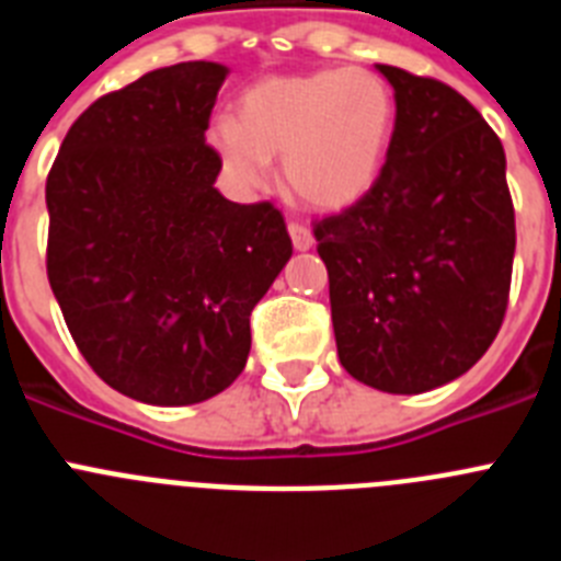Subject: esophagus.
<instances>
[{
  "instance_id": "obj_1",
  "label": "esophagus",
  "mask_w": 561,
  "mask_h": 561,
  "mask_svg": "<svg viewBox=\"0 0 561 561\" xmlns=\"http://www.w3.org/2000/svg\"><path fill=\"white\" fill-rule=\"evenodd\" d=\"M289 236H291V244H295V250H309V247L314 244V236H311V230L304 225V221L291 219Z\"/></svg>"
}]
</instances>
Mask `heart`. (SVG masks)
<instances>
[{
    "mask_svg": "<svg viewBox=\"0 0 561 561\" xmlns=\"http://www.w3.org/2000/svg\"><path fill=\"white\" fill-rule=\"evenodd\" d=\"M393 117V92L370 69H311L247 89L238 123L216 121L207 142L247 187L264 185L270 157L284 153V176L297 199L336 210L379 176Z\"/></svg>",
    "mask_w": 561,
    "mask_h": 561,
    "instance_id": "1",
    "label": "heart"
}]
</instances>
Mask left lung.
<instances>
[{
    "mask_svg": "<svg viewBox=\"0 0 561 561\" xmlns=\"http://www.w3.org/2000/svg\"><path fill=\"white\" fill-rule=\"evenodd\" d=\"M396 92L388 160L345 210L314 219L342 368L424 393L489 351L508 309L514 202L492 126L438 78L379 64Z\"/></svg>",
    "mask_w": 561,
    "mask_h": 561,
    "instance_id": "1",
    "label": "left lung"
}]
</instances>
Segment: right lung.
<instances>
[{"label":"right lung","mask_w":561,"mask_h":561,"mask_svg":"<svg viewBox=\"0 0 561 561\" xmlns=\"http://www.w3.org/2000/svg\"><path fill=\"white\" fill-rule=\"evenodd\" d=\"M227 78L153 69L98 98L47 173V277L78 351L128 399L182 408L244 370L250 314L291 255L272 202H227L205 131Z\"/></svg>","instance_id":"right-lung-1"}]
</instances>
